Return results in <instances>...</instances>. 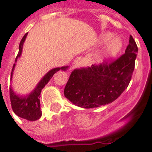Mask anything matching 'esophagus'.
<instances>
[{"mask_svg": "<svg viewBox=\"0 0 152 152\" xmlns=\"http://www.w3.org/2000/svg\"><path fill=\"white\" fill-rule=\"evenodd\" d=\"M83 62H84V58H83L82 57H78V58H76V59L74 60L73 66L74 67H79V66L82 65Z\"/></svg>", "mask_w": 152, "mask_h": 152, "instance_id": "34e87169", "label": "esophagus"}]
</instances>
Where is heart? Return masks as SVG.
<instances>
[{"instance_id":"obj_1","label":"heart","mask_w":152,"mask_h":152,"mask_svg":"<svg viewBox=\"0 0 152 152\" xmlns=\"http://www.w3.org/2000/svg\"><path fill=\"white\" fill-rule=\"evenodd\" d=\"M113 37V34L111 32H105L100 37V41L106 43V46L99 57V62L100 63H106L111 61L115 55H117L123 46V41L118 37Z\"/></svg>"}]
</instances>
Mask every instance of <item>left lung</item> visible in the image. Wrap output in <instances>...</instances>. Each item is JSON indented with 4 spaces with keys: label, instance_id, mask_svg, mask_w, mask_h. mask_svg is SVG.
<instances>
[{
    "label": "left lung",
    "instance_id": "left-lung-1",
    "mask_svg": "<svg viewBox=\"0 0 152 152\" xmlns=\"http://www.w3.org/2000/svg\"><path fill=\"white\" fill-rule=\"evenodd\" d=\"M137 46L129 37L125 53L114 62L74 69L64 89L66 99L82 108H94L117 99L130 82Z\"/></svg>",
    "mask_w": 152,
    "mask_h": 152
}]
</instances>
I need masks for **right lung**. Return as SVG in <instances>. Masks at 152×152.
I'll use <instances>...</instances> for the list:
<instances>
[{
    "instance_id": "add662e5",
    "label": "right lung",
    "mask_w": 152,
    "mask_h": 152,
    "mask_svg": "<svg viewBox=\"0 0 152 152\" xmlns=\"http://www.w3.org/2000/svg\"><path fill=\"white\" fill-rule=\"evenodd\" d=\"M28 36V33L24 35V37L20 41L19 44V50H18V53L16 59H15V63L14 64L13 69H12L11 76H10V80H12L13 78V74H14V71H15V66H16V63L18 61V58L21 57L22 52H23V43H24L26 37ZM69 66H62V67H55L53 68L45 75V76L41 78L40 81L38 82L37 86L35 87L33 90L28 94L27 95H19L17 94L14 91L13 87L10 86V102H11L12 109L15 112V114L17 115L19 117L25 119L27 121H35L40 119L42 112L40 111V95L41 90L45 86L47 83L50 81V80L53 77V76L60 70L62 71H66L68 69Z\"/></svg>"
}]
</instances>
